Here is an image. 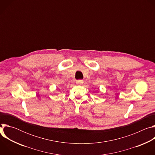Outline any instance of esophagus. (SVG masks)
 Masks as SVG:
<instances>
[{
  "mask_svg": "<svg viewBox=\"0 0 155 155\" xmlns=\"http://www.w3.org/2000/svg\"><path fill=\"white\" fill-rule=\"evenodd\" d=\"M76 83L77 84H82L83 83V81L81 80H79L76 81Z\"/></svg>",
  "mask_w": 155,
  "mask_h": 155,
  "instance_id": "1",
  "label": "esophagus"
}]
</instances>
